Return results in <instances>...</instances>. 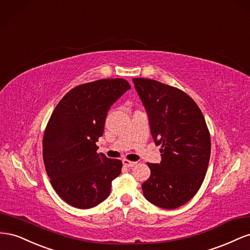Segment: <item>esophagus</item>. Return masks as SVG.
Listing matches in <instances>:
<instances>
[{"mask_svg": "<svg viewBox=\"0 0 250 250\" xmlns=\"http://www.w3.org/2000/svg\"><path fill=\"white\" fill-rule=\"evenodd\" d=\"M123 163H124V166L126 167H132L137 165V162L130 161V160H127V159H124V160H123Z\"/></svg>", "mask_w": 250, "mask_h": 250, "instance_id": "esophagus-1", "label": "esophagus"}]
</instances>
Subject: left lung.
<instances>
[{
  "mask_svg": "<svg viewBox=\"0 0 250 250\" xmlns=\"http://www.w3.org/2000/svg\"><path fill=\"white\" fill-rule=\"evenodd\" d=\"M148 116L151 134L161 145V162L147 163L142 183L148 202L174 209L200 188L210 157V136L201 110L183 91L147 78H133Z\"/></svg>",
  "mask_w": 250,
  "mask_h": 250,
  "instance_id": "obj_1",
  "label": "left lung"
}]
</instances>
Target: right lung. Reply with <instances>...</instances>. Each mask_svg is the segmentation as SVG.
Masks as SVG:
<instances>
[{
  "instance_id": "1",
  "label": "right lung",
  "mask_w": 250,
  "mask_h": 250,
  "mask_svg": "<svg viewBox=\"0 0 250 250\" xmlns=\"http://www.w3.org/2000/svg\"><path fill=\"white\" fill-rule=\"evenodd\" d=\"M131 89L123 78L80 84L62 98L42 139V158L54 190L74 208L87 209L105 200L123 162L97 154L111 105Z\"/></svg>"
}]
</instances>
